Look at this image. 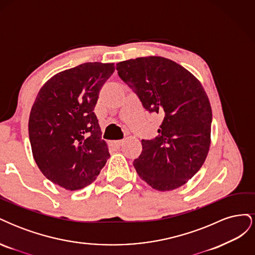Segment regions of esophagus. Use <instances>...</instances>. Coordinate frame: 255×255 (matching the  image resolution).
<instances>
[{
	"mask_svg": "<svg viewBox=\"0 0 255 255\" xmlns=\"http://www.w3.org/2000/svg\"><path fill=\"white\" fill-rule=\"evenodd\" d=\"M123 143H125V140H123V139H120V140H115V141H113V142H112L113 146H114V148H116V149H120Z\"/></svg>",
	"mask_w": 255,
	"mask_h": 255,
	"instance_id": "1",
	"label": "esophagus"
}]
</instances>
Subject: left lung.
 <instances>
[{"label":"left lung","mask_w":255,"mask_h":255,"mask_svg":"<svg viewBox=\"0 0 255 255\" xmlns=\"http://www.w3.org/2000/svg\"><path fill=\"white\" fill-rule=\"evenodd\" d=\"M119 78L149 113L163 116L154 139H142L137 173L159 191L179 188L202 167L211 144L212 109L201 83L181 65L159 56L116 65Z\"/></svg>","instance_id":"1"}]
</instances>
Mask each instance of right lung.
I'll use <instances>...</instances> for the list:
<instances>
[{
    "label": "right lung",
    "instance_id": "right-lung-1",
    "mask_svg": "<svg viewBox=\"0 0 255 255\" xmlns=\"http://www.w3.org/2000/svg\"><path fill=\"white\" fill-rule=\"evenodd\" d=\"M114 71V64L85 63L55 74L38 92L28 120L33 156L60 187L88 186L111 156L94 110Z\"/></svg>",
    "mask_w": 255,
    "mask_h": 255
}]
</instances>
